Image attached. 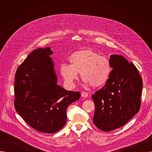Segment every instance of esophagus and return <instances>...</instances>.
I'll return each instance as SVG.
<instances>
[{"label":"esophagus","mask_w":152,"mask_h":152,"mask_svg":"<svg viewBox=\"0 0 152 152\" xmlns=\"http://www.w3.org/2000/svg\"><path fill=\"white\" fill-rule=\"evenodd\" d=\"M81 96L84 98H86V97H87V96H88V94H87L86 92L83 91L81 93Z\"/></svg>","instance_id":"1"}]
</instances>
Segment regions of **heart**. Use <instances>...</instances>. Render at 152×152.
Instances as JSON below:
<instances>
[{"instance_id":"heart-1","label":"heart","mask_w":152,"mask_h":152,"mask_svg":"<svg viewBox=\"0 0 152 152\" xmlns=\"http://www.w3.org/2000/svg\"><path fill=\"white\" fill-rule=\"evenodd\" d=\"M70 65L63 63L60 73L66 83L71 87L75 86L81 74L84 83L97 87L105 84L109 78L111 66L108 59L91 49L74 52L69 57Z\"/></svg>"}]
</instances>
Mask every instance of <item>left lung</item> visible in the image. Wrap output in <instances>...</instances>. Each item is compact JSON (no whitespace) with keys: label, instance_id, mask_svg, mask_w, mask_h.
I'll return each mask as SVG.
<instances>
[{"label":"left lung","instance_id":"1","mask_svg":"<svg viewBox=\"0 0 152 152\" xmlns=\"http://www.w3.org/2000/svg\"><path fill=\"white\" fill-rule=\"evenodd\" d=\"M109 62L113 69L105 86L92 95L94 123L105 132L124 126L138 113L143 87L133 63L119 55H111Z\"/></svg>","mask_w":152,"mask_h":152}]
</instances>
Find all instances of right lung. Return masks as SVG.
Returning a JSON list of instances; mask_svg holds the SVG:
<instances>
[{"instance_id":"1","label":"right lung","mask_w":152,"mask_h":152,"mask_svg":"<svg viewBox=\"0 0 152 152\" xmlns=\"http://www.w3.org/2000/svg\"><path fill=\"white\" fill-rule=\"evenodd\" d=\"M50 48L32 52L18 66L15 77L16 111L34 129L52 134L66 122L68 107L80 98L57 84Z\"/></svg>"}]
</instances>
